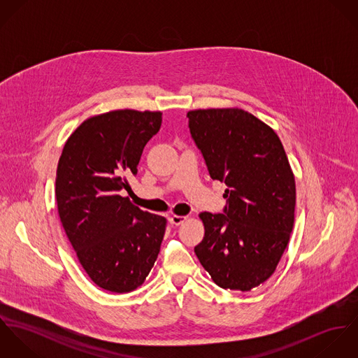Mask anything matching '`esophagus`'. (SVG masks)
Masks as SVG:
<instances>
[{
    "mask_svg": "<svg viewBox=\"0 0 358 358\" xmlns=\"http://www.w3.org/2000/svg\"><path fill=\"white\" fill-rule=\"evenodd\" d=\"M187 220V216H178V215H173L169 217V222L171 224H175V226H179L182 223H185Z\"/></svg>",
    "mask_w": 358,
    "mask_h": 358,
    "instance_id": "esophagus-1",
    "label": "esophagus"
}]
</instances>
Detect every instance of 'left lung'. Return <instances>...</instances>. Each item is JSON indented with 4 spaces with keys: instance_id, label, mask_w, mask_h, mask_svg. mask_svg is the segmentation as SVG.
Segmentation results:
<instances>
[{
    "instance_id": "8db88e82",
    "label": "left lung",
    "mask_w": 358,
    "mask_h": 358,
    "mask_svg": "<svg viewBox=\"0 0 358 358\" xmlns=\"http://www.w3.org/2000/svg\"><path fill=\"white\" fill-rule=\"evenodd\" d=\"M209 176L227 189L220 213L203 212L194 252L216 285L251 291L275 270L295 220V179L277 134L241 108L187 113Z\"/></svg>"
}]
</instances>
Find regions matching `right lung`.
<instances>
[{"label":"right lung","instance_id":"right-lung-1","mask_svg":"<svg viewBox=\"0 0 358 358\" xmlns=\"http://www.w3.org/2000/svg\"><path fill=\"white\" fill-rule=\"evenodd\" d=\"M159 111L115 110L84 121L69 138L56 171L63 229L90 278L125 294L143 284L161 248L166 219L120 193L136 176L146 143L159 131Z\"/></svg>","mask_w":358,"mask_h":358}]
</instances>
